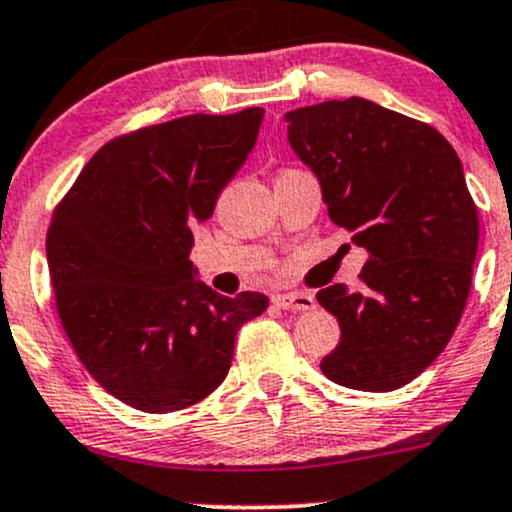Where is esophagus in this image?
Wrapping results in <instances>:
<instances>
[{
	"label": "esophagus",
	"instance_id": "esophagus-1",
	"mask_svg": "<svg viewBox=\"0 0 512 512\" xmlns=\"http://www.w3.org/2000/svg\"><path fill=\"white\" fill-rule=\"evenodd\" d=\"M284 311H313L316 308V296L306 291H284L272 299Z\"/></svg>",
	"mask_w": 512,
	"mask_h": 512
}]
</instances>
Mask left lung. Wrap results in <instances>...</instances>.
<instances>
[{"mask_svg": "<svg viewBox=\"0 0 512 512\" xmlns=\"http://www.w3.org/2000/svg\"><path fill=\"white\" fill-rule=\"evenodd\" d=\"M284 119L330 221L369 252L362 291H318L340 323L320 369L347 389H401L445 350L469 299L479 213L459 155L428 123L369 99L323 101Z\"/></svg>", "mask_w": 512, "mask_h": 512, "instance_id": "obj_1", "label": "left lung"}]
</instances>
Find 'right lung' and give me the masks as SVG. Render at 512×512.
I'll use <instances>...</instances> for the list:
<instances>
[{"label":"right lung","instance_id":"obj_1","mask_svg":"<svg viewBox=\"0 0 512 512\" xmlns=\"http://www.w3.org/2000/svg\"><path fill=\"white\" fill-rule=\"evenodd\" d=\"M265 109L182 116L97 150L48 228L60 323L89 374L145 413L194 406L221 386L240 325L267 296L196 282V223L255 148Z\"/></svg>","mask_w":512,"mask_h":512}]
</instances>
